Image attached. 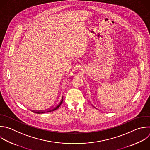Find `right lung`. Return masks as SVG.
<instances>
[{
    "label": "right lung",
    "instance_id": "add662e5",
    "mask_svg": "<svg viewBox=\"0 0 150 150\" xmlns=\"http://www.w3.org/2000/svg\"><path fill=\"white\" fill-rule=\"evenodd\" d=\"M63 98H64V96L62 95L59 102L57 104L55 105V106L51 107V108H49V109H47V110H42V111H33V110H31L33 112H35V113H36V114H43V113H46V112H52V111H54L56 110H57L59 107L60 105L62 104V102H63Z\"/></svg>",
    "mask_w": 150,
    "mask_h": 150
}]
</instances>
